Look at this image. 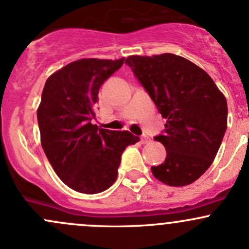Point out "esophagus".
<instances>
[{
    "mask_svg": "<svg viewBox=\"0 0 249 249\" xmlns=\"http://www.w3.org/2000/svg\"><path fill=\"white\" fill-rule=\"evenodd\" d=\"M140 142H142V143H148V142H151V139L148 137H146V135H142V137L140 138Z\"/></svg>",
    "mask_w": 249,
    "mask_h": 249,
    "instance_id": "34e87169",
    "label": "esophagus"
}]
</instances>
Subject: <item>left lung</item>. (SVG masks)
Segmentation results:
<instances>
[{
    "instance_id": "obj_1",
    "label": "left lung",
    "mask_w": 249,
    "mask_h": 249,
    "mask_svg": "<svg viewBox=\"0 0 249 249\" xmlns=\"http://www.w3.org/2000/svg\"><path fill=\"white\" fill-rule=\"evenodd\" d=\"M125 63L166 120L164 133L155 138L166 157L151 168L153 176L173 187L193 183L210 168L224 137V94L204 69L182 56L133 55Z\"/></svg>"
}]
</instances>
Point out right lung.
Segmentation results:
<instances>
[{
  "label": "right lung",
  "mask_w": 249,
  "mask_h": 249,
  "mask_svg": "<svg viewBox=\"0 0 249 249\" xmlns=\"http://www.w3.org/2000/svg\"><path fill=\"white\" fill-rule=\"evenodd\" d=\"M124 58H81L51 74L37 109L40 142L56 175L69 188L96 194L117 178L124 148L139 142L128 130L92 124L102 84Z\"/></svg>",
  "instance_id": "right-lung-1"
}]
</instances>
